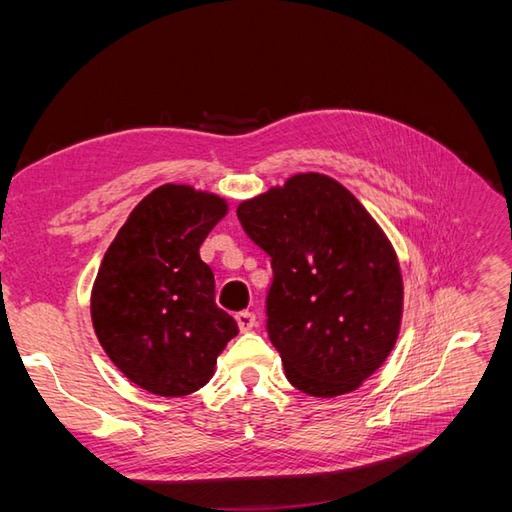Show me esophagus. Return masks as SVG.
<instances>
[{
  "instance_id": "1",
  "label": "esophagus",
  "mask_w": 512,
  "mask_h": 512,
  "mask_svg": "<svg viewBox=\"0 0 512 512\" xmlns=\"http://www.w3.org/2000/svg\"><path fill=\"white\" fill-rule=\"evenodd\" d=\"M235 318H237L241 333H247L256 327V316L252 312H239Z\"/></svg>"
}]
</instances>
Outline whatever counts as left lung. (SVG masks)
Wrapping results in <instances>:
<instances>
[{"label": "left lung", "instance_id": "left-lung-1", "mask_svg": "<svg viewBox=\"0 0 512 512\" xmlns=\"http://www.w3.org/2000/svg\"><path fill=\"white\" fill-rule=\"evenodd\" d=\"M237 218L271 258L267 333L288 382L312 397L359 389L391 354L404 309L393 245L342 183L290 177Z\"/></svg>", "mask_w": 512, "mask_h": 512}]
</instances>
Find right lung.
Listing matches in <instances>:
<instances>
[{"mask_svg": "<svg viewBox=\"0 0 512 512\" xmlns=\"http://www.w3.org/2000/svg\"><path fill=\"white\" fill-rule=\"evenodd\" d=\"M226 200L166 183L134 207L108 245L91 290V320L123 376L160 397L190 395L211 380L218 354L239 333L215 305L200 245Z\"/></svg>", "mask_w": 512, "mask_h": 512, "instance_id": "right-lung-1", "label": "right lung"}]
</instances>
